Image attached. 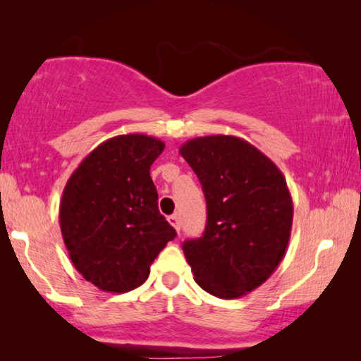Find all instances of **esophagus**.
<instances>
[{
  "mask_svg": "<svg viewBox=\"0 0 361 361\" xmlns=\"http://www.w3.org/2000/svg\"><path fill=\"white\" fill-rule=\"evenodd\" d=\"M169 223L173 226L176 232H180V218H178V215H170L169 216Z\"/></svg>",
  "mask_w": 361,
  "mask_h": 361,
  "instance_id": "obj_1",
  "label": "esophagus"
}]
</instances>
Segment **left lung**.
<instances>
[{
    "instance_id": "1",
    "label": "left lung",
    "mask_w": 361,
    "mask_h": 361,
    "mask_svg": "<svg viewBox=\"0 0 361 361\" xmlns=\"http://www.w3.org/2000/svg\"><path fill=\"white\" fill-rule=\"evenodd\" d=\"M202 185V237L183 243L200 288L221 299L240 298L272 276L283 259L293 224L285 176L243 138L197 137L180 148Z\"/></svg>"
}]
</instances>
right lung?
Segmentation results:
<instances>
[{"mask_svg":"<svg viewBox=\"0 0 361 361\" xmlns=\"http://www.w3.org/2000/svg\"><path fill=\"white\" fill-rule=\"evenodd\" d=\"M166 148L161 140L129 133L106 140L84 157L62 194L59 218L76 271L109 293H127L176 232L157 209L149 169Z\"/></svg>","mask_w":361,"mask_h":361,"instance_id":"right-lung-1","label":"right lung"}]
</instances>
